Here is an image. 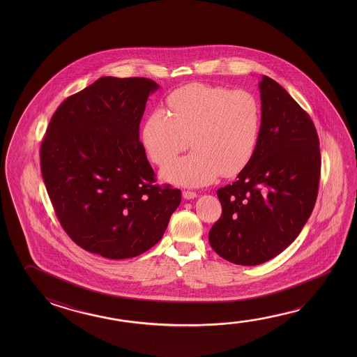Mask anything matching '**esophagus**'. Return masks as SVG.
I'll use <instances>...</instances> for the list:
<instances>
[{
	"label": "esophagus",
	"instance_id": "34e87169",
	"mask_svg": "<svg viewBox=\"0 0 357 357\" xmlns=\"http://www.w3.org/2000/svg\"><path fill=\"white\" fill-rule=\"evenodd\" d=\"M183 197H184V199L190 200V199L197 198V193L192 192V190H184V192H183Z\"/></svg>",
	"mask_w": 357,
	"mask_h": 357
}]
</instances>
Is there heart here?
<instances>
[{
	"instance_id": "b5f03b06",
	"label": "heart",
	"mask_w": 357,
	"mask_h": 357,
	"mask_svg": "<svg viewBox=\"0 0 357 357\" xmlns=\"http://www.w3.org/2000/svg\"><path fill=\"white\" fill-rule=\"evenodd\" d=\"M168 111L155 108L142 129V143L153 163L163 167L188 146L193 152L162 170L165 181L203 187L218 176L239 174L257 149L261 109L245 89L192 83L168 97Z\"/></svg>"
}]
</instances>
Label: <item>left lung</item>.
Returning <instances> with one entry per match:
<instances>
[{
  "instance_id": "obj_1",
  "label": "left lung",
  "mask_w": 357,
  "mask_h": 357,
  "mask_svg": "<svg viewBox=\"0 0 357 357\" xmlns=\"http://www.w3.org/2000/svg\"><path fill=\"white\" fill-rule=\"evenodd\" d=\"M261 126L252 160L218 189L222 216L209 243L222 259L259 265L291 244L312 213L321 170L314 122L270 77L259 83Z\"/></svg>"
}]
</instances>
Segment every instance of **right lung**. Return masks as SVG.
<instances>
[{"label": "right lung", "instance_id": "add662e5", "mask_svg": "<svg viewBox=\"0 0 357 357\" xmlns=\"http://www.w3.org/2000/svg\"><path fill=\"white\" fill-rule=\"evenodd\" d=\"M143 77H100L54 112L41 144L53 209L70 239L107 259L141 255L162 239L181 204L179 189L158 185L139 141L148 96Z\"/></svg>", "mask_w": 357, "mask_h": 357}]
</instances>
